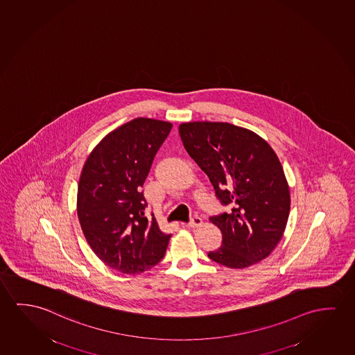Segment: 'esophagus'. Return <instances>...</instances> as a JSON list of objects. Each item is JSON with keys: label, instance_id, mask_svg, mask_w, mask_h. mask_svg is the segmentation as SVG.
Here are the masks:
<instances>
[{"label": "esophagus", "instance_id": "34e87169", "mask_svg": "<svg viewBox=\"0 0 355 355\" xmlns=\"http://www.w3.org/2000/svg\"><path fill=\"white\" fill-rule=\"evenodd\" d=\"M202 218H199V216H194V218H191V221L188 224V226L191 227V229H197L199 226H202Z\"/></svg>", "mask_w": 355, "mask_h": 355}]
</instances>
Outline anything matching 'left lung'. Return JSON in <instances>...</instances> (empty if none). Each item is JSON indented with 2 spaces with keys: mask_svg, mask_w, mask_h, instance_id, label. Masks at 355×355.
<instances>
[{
  "mask_svg": "<svg viewBox=\"0 0 355 355\" xmlns=\"http://www.w3.org/2000/svg\"><path fill=\"white\" fill-rule=\"evenodd\" d=\"M180 135L218 199L231 207L209 218L223 234V245L209 258L232 269L266 259L282 240L290 211L289 184L275 151L256 132L221 121L183 123Z\"/></svg>",
  "mask_w": 355,
  "mask_h": 355,
  "instance_id": "1",
  "label": "left lung"
}]
</instances>
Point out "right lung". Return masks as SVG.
<instances>
[{
  "mask_svg": "<svg viewBox=\"0 0 355 355\" xmlns=\"http://www.w3.org/2000/svg\"><path fill=\"white\" fill-rule=\"evenodd\" d=\"M171 129L164 120H130L107 134L82 167L77 216L83 235L96 256L120 273L148 270L167 250L171 234L145 215L141 188Z\"/></svg>",
  "mask_w": 355,
  "mask_h": 355,
  "instance_id": "obj_1",
  "label": "right lung"
}]
</instances>
